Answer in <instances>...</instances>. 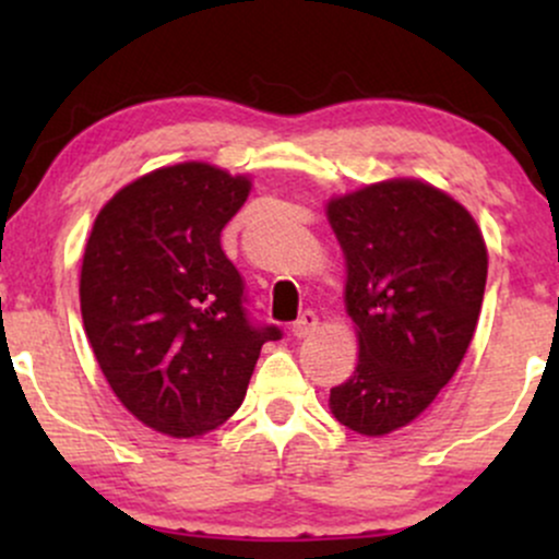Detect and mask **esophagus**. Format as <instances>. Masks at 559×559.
Masks as SVG:
<instances>
[{"instance_id":"34e87169","label":"esophagus","mask_w":559,"mask_h":559,"mask_svg":"<svg viewBox=\"0 0 559 559\" xmlns=\"http://www.w3.org/2000/svg\"><path fill=\"white\" fill-rule=\"evenodd\" d=\"M316 329H318V316L312 310H305L299 316L297 323L292 325V333L297 338H305V336H310V333H316Z\"/></svg>"}]
</instances>
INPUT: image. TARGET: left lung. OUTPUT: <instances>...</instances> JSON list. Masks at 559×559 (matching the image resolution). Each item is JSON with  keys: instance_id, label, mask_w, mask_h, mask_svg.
<instances>
[{"instance_id": "8db88e82", "label": "left lung", "mask_w": 559, "mask_h": 559, "mask_svg": "<svg viewBox=\"0 0 559 559\" xmlns=\"http://www.w3.org/2000/svg\"><path fill=\"white\" fill-rule=\"evenodd\" d=\"M346 260V312L360 360L331 389V413L362 436L413 423L457 373L484 301V236L444 191L413 178L329 202Z\"/></svg>"}]
</instances>
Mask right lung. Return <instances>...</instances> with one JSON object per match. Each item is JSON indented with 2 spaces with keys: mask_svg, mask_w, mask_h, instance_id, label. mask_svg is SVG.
<instances>
[{
  "mask_svg": "<svg viewBox=\"0 0 559 559\" xmlns=\"http://www.w3.org/2000/svg\"><path fill=\"white\" fill-rule=\"evenodd\" d=\"M249 178L207 163L159 168L96 215L81 265V316L96 362L123 407L189 439L239 409L265 342L243 307V278L221 230Z\"/></svg>",
  "mask_w": 559,
  "mask_h": 559,
  "instance_id": "1",
  "label": "right lung"
}]
</instances>
